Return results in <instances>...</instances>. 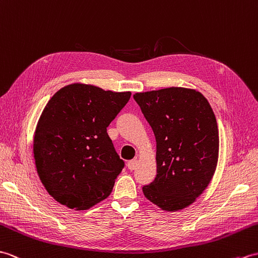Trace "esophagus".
<instances>
[{
    "label": "esophagus",
    "mask_w": 258,
    "mask_h": 258,
    "mask_svg": "<svg viewBox=\"0 0 258 258\" xmlns=\"http://www.w3.org/2000/svg\"><path fill=\"white\" fill-rule=\"evenodd\" d=\"M137 164H138V161H137L136 159L130 160V161L128 162V168H129V170H135L136 167H137Z\"/></svg>",
    "instance_id": "1"
}]
</instances>
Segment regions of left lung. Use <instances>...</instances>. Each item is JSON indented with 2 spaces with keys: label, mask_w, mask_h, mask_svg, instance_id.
Instances as JSON below:
<instances>
[{
  "label": "left lung",
  "mask_w": 258,
  "mask_h": 258,
  "mask_svg": "<svg viewBox=\"0 0 258 258\" xmlns=\"http://www.w3.org/2000/svg\"><path fill=\"white\" fill-rule=\"evenodd\" d=\"M157 141V176L145 197L165 211L196 201L209 185L219 158V129L207 98L170 87L134 95Z\"/></svg>",
  "instance_id": "left-lung-1"
}]
</instances>
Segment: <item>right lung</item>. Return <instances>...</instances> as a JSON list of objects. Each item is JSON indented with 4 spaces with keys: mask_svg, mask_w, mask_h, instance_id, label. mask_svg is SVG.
<instances>
[{
    "mask_svg": "<svg viewBox=\"0 0 258 258\" xmlns=\"http://www.w3.org/2000/svg\"><path fill=\"white\" fill-rule=\"evenodd\" d=\"M114 93L73 84L51 97L34 136L39 179L57 202L87 210L105 200L124 168L107 127L130 99Z\"/></svg>",
    "mask_w": 258,
    "mask_h": 258,
    "instance_id": "obj_1",
    "label": "right lung"
}]
</instances>
